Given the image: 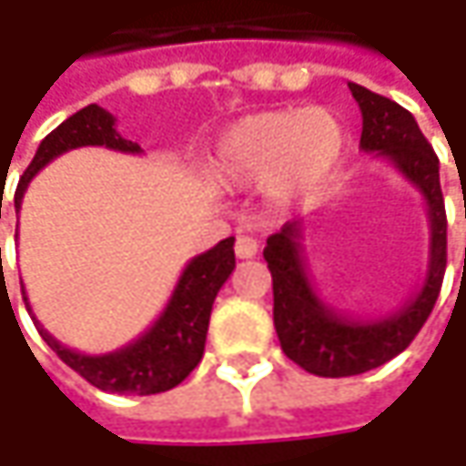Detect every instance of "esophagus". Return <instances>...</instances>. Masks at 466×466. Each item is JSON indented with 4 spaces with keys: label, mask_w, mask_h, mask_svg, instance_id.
I'll list each match as a JSON object with an SVG mask.
<instances>
[{
    "label": "esophagus",
    "mask_w": 466,
    "mask_h": 466,
    "mask_svg": "<svg viewBox=\"0 0 466 466\" xmlns=\"http://www.w3.org/2000/svg\"><path fill=\"white\" fill-rule=\"evenodd\" d=\"M259 254V241L251 238V236H238L236 241V257L238 259H254Z\"/></svg>",
    "instance_id": "34e87169"
}]
</instances>
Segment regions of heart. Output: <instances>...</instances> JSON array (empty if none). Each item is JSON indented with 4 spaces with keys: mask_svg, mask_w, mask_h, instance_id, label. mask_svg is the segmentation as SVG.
Returning a JSON list of instances; mask_svg holds the SVG:
<instances>
[{
    "mask_svg": "<svg viewBox=\"0 0 466 466\" xmlns=\"http://www.w3.org/2000/svg\"><path fill=\"white\" fill-rule=\"evenodd\" d=\"M345 150L348 132L327 108L261 111L218 137L209 173L220 187L264 184L279 202H296L329 184Z\"/></svg>",
    "mask_w": 466,
    "mask_h": 466,
    "instance_id": "1",
    "label": "heart"
}]
</instances>
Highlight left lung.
I'll return each instance as SVG.
<instances>
[{"instance_id": "1", "label": "left lung", "mask_w": 466, "mask_h": 466, "mask_svg": "<svg viewBox=\"0 0 466 466\" xmlns=\"http://www.w3.org/2000/svg\"><path fill=\"white\" fill-rule=\"evenodd\" d=\"M350 93L363 114L360 150L386 157L418 188L428 207L431 251L420 290L400 311L381 319H355L321 300L303 257V223L282 225L264 246L272 272L275 329L282 352L313 376L342 379L384 366L400 355L433 311L446 272V209L441 194L439 157L422 137L415 116L400 103L350 82Z\"/></svg>"}]
</instances>
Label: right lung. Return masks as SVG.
<instances>
[{"label":"right lung","instance_id":"right-lung-1","mask_svg":"<svg viewBox=\"0 0 466 466\" xmlns=\"http://www.w3.org/2000/svg\"><path fill=\"white\" fill-rule=\"evenodd\" d=\"M85 145H106L118 153H142L137 142L118 135L116 118L106 108H100L96 103L85 106L82 111L62 121L38 145L35 157L30 160V166L23 173L17 191H15V212H20L27 184L33 181V176L38 170L62 153L85 147ZM233 243L236 238L230 236L188 261L173 288L168 306L157 316L153 327L142 337H137L135 342H129L127 348L106 352V355H85V352L62 345L33 316L25 288H23V300H25L27 311L33 316L41 337L46 339V345L54 350L72 370H77L85 381H90L103 391H111V394H139V397L160 394V391H168L173 386L181 384L205 355L212 303L225 285V279L236 269Z\"/></svg>","mask_w":466,"mask_h":466}]
</instances>
